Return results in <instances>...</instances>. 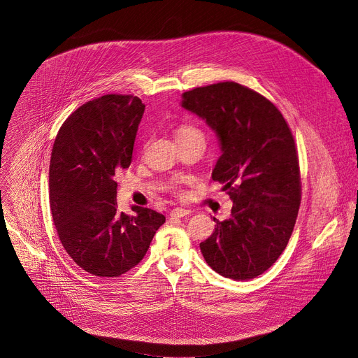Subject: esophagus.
Returning a JSON list of instances; mask_svg holds the SVG:
<instances>
[{"mask_svg": "<svg viewBox=\"0 0 358 358\" xmlns=\"http://www.w3.org/2000/svg\"><path fill=\"white\" fill-rule=\"evenodd\" d=\"M188 214H192V210H187V208H181V207H177V208H173L170 216L174 217V219H181V217H185L188 216Z\"/></svg>", "mask_w": 358, "mask_h": 358, "instance_id": "obj_1", "label": "esophagus"}]
</instances>
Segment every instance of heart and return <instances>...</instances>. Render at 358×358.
<instances>
[{"label":"heart","instance_id":"heart-1","mask_svg":"<svg viewBox=\"0 0 358 358\" xmlns=\"http://www.w3.org/2000/svg\"><path fill=\"white\" fill-rule=\"evenodd\" d=\"M176 138L177 141H187V139H204V134L200 127L192 122H182L176 128Z\"/></svg>","mask_w":358,"mask_h":358}]
</instances>
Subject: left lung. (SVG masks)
<instances>
[{"label":"left lung","mask_w":358,"mask_h":358,"mask_svg":"<svg viewBox=\"0 0 358 358\" xmlns=\"http://www.w3.org/2000/svg\"><path fill=\"white\" fill-rule=\"evenodd\" d=\"M182 108L217 132L222 151L211 178L233 201L227 220L200 243L207 265L224 278L253 279L287 248L301 206V171L292 131L264 94L236 82L182 93Z\"/></svg>","instance_id":"obj_1"}]
</instances>
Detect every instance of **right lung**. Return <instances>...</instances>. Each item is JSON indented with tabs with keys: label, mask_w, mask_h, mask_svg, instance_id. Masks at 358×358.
I'll return each mask as SVG.
<instances>
[{
	"label": "right lung",
	"mask_w": 358,
	"mask_h": 358,
	"mask_svg": "<svg viewBox=\"0 0 358 358\" xmlns=\"http://www.w3.org/2000/svg\"><path fill=\"white\" fill-rule=\"evenodd\" d=\"M145 105L132 94H105L63 122L52 150L50 211L59 239L86 272L116 278L144 259L161 213L117 211L115 173L128 169Z\"/></svg>",
	"instance_id": "right-lung-1"
}]
</instances>
